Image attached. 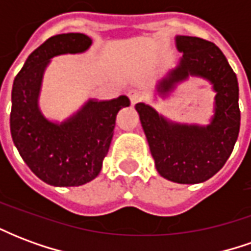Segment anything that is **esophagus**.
<instances>
[{
    "mask_svg": "<svg viewBox=\"0 0 251 251\" xmlns=\"http://www.w3.org/2000/svg\"><path fill=\"white\" fill-rule=\"evenodd\" d=\"M127 97L130 98L131 103H137V102H140L144 98V91L140 90V88H130L127 91Z\"/></svg>",
    "mask_w": 251,
    "mask_h": 251,
    "instance_id": "1",
    "label": "esophagus"
}]
</instances>
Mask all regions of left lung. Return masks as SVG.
Listing matches in <instances>:
<instances>
[{"label": "left lung", "instance_id": "left-lung-1", "mask_svg": "<svg viewBox=\"0 0 251 251\" xmlns=\"http://www.w3.org/2000/svg\"><path fill=\"white\" fill-rule=\"evenodd\" d=\"M176 47L183 57L157 90L163 95L169 93L189 75L210 80L216 93L210 125L174 124L145 103H137L136 110L158 174L175 183L196 184L219 172L234 149L241 125L239 88L235 72L214 43L176 36Z\"/></svg>", "mask_w": 251, "mask_h": 251}]
</instances>
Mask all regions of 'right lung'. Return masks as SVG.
<instances>
[{
    "mask_svg": "<svg viewBox=\"0 0 251 251\" xmlns=\"http://www.w3.org/2000/svg\"><path fill=\"white\" fill-rule=\"evenodd\" d=\"M90 46L91 39L83 33L52 36L28 56L12 88L10 133L14 145L30 171L55 187H77L98 176L114 134L115 117L130 104L125 95L111 100L90 99L62 124L41 114L37 99L50 59L80 53Z\"/></svg>",
    "mask_w": 251,
    "mask_h": 251,
    "instance_id": "right-lung-1",
    "label": "right lung"
}]
</instances>
